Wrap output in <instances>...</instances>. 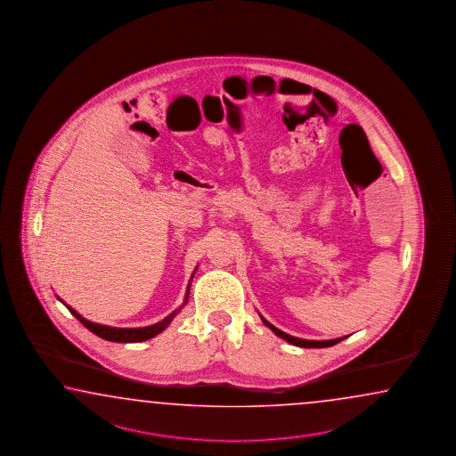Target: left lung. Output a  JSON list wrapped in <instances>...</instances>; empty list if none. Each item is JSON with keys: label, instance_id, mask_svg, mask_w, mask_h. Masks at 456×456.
<instances>
[{"label": "left lung", "instance_id": "obj_1", "mask_svg": "<svg viewBox=\"0 0 456 456\" xmlns=\"http://www.w3.org/2000/svg\"><path fill=\"white\" fill-rule=\"evenodd\" d=\"M260 319H262V322H264V323L267 325L268 329L273 331L277 337L285 339V341L291 343V345H295V346H301V348H329V346H333V345L339 343L341 339H345V337L335 339H325V341H314V339L296 338V337H291V335H288V333H285V331L278 330L277 327H273V325H272L270 322L265 321L262 315H260Z\"/></svg>", "mask_w": 456, "mask_h": 456}]
</instances>
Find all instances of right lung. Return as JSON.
Instances as JSON below:
<instances>
[{"label": "right lung", "instance_id": "add662e5", "mask_svg": "<svg viewBox=\"0 0 456 456\" xmlns=\"http://www.w3.org/2000/svg\"><path fill=\"white\" fill-rule=\"evenodd\" d=\"M194 273H196V270H194ZM194 273H192V275H194ZM191 280H192V277H191ZM191 280H189V283H191ZM189 289H191V285H188L184 304L188 303ZM184 304H183V305H184ZM66 307L69 309V313H71L77 321L81 322L86 329H89L92 333H95L100 338L108 339V341H115V343H139V341L153 338L155 335H159V333L165 330V329L170 325L171 321L175 319V315L181 311V307H179L175 313H171L168 317H165V319L159 322V323H153V325L142 327V329H117V327H107V325H100V323L86 321L81 314L76 313L72 307H69V305H66Z\"/></svg>", "mask_w": 456, "mask_h": 456}]
</instances>
